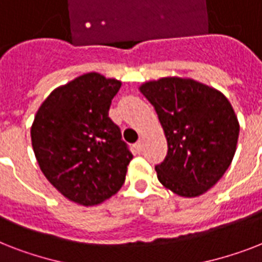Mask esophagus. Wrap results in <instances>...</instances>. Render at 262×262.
Returning a JSON list of instances; mask_svg holds the SVG:
<instances>
[{
    "label": "esophagus",
    "instance_id": "34e87169",
    "mask_svg": "<svg viewBox=\"0 0 262 262\" xmlns=\"http://www.w3.org/2000/svg\"><path fill=\"white\" fill-rule=\"evenodd\" d=\"M143 140H140V141H137V143L135 144V148H136V151L137 152H141L143 151Z\"/></svg>",
    "mask_w": 262,
    "mask_h": 262
}]
</instances>
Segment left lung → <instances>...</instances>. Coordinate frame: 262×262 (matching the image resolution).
I'll use <instances>...</instances> for the list:
<instances>
[{"label": "left lung", "instance_id": "1", "mask_svg": "<svg viewBox=\"0 0 262 262\" xmlns=\"http://www.w3.org/2000/svg\"><path fill=\"white\" fill-rule=\"evenodd\" d=\"M155 107L167 139L158 179L182 197L209 190L235 155L239 123L222 92L191 79L164 77L140 87Z\"/></svg>", "mask_w": 262, "mask_h": 262}]
</instances>
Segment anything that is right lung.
Here are the masks:
<instances>
[{
	"mask_svg": "<svg viewBox=\"0 0 262 262\" xmlns=\"http://www.w3.org/2000/svg\"><path fill=\"white\" fill-rule=\"evenodd\" d=\"M121 81L87 73L51 92L35 115L31 140L39 167L62 195L96 205L121 189L133 159L108 117Z\"/></svg>",
	"mask_w": 262,
	"mask_h": 262,
	"instance_id": "right-lung-1",
	"label": "right lung"
}]
</instances>
